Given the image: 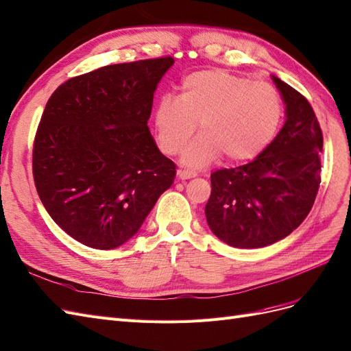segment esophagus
Masks as SVG:
<instances>
[{
	"mask_svg": "<svg viewBox=\"0 0 351 351\" xmlns=\"http://www.w3.org/2000/svg\"><path fill=\"white\" fill-rule=\"evenodd\" d=\"M177 176H178L180 180H187V178H191V177H196V173L189 171V170H178Z\"/></svg>",
	"mask_w": 351,
	"mask_h": 351,
	"instance_id": "34e87169",
	"label": "esophagus"
}]
</instances>
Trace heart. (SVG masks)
I'll return each mask as SVG.
<instances>
[{
  "label": "heart",
  "instance_id": "heart-1",
  "mask_svg": "<svg viewBox=\"0 0 351 351\" xmlns=\"http://www.w3.org/2000/svg\"><path fill=\"white\" fill-rule=\"evenodd\" d=\"M282 117L283 101L273 86L222 69L187 75L177 100L162 97L154 114L156 138L168 155L183 149L199 123L202 134L183 154V162L197 168L221 155L232 164L254 160L274 139Z\"/></svg>",
  "mask_w": 351,
  "mask_h": 351
}]
</instances>
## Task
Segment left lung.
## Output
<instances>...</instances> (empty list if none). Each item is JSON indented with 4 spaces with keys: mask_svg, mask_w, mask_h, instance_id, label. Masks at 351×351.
<instances>
[{
    "mask_svg": "<svg viewBox=\"0 0 351 351\" xmlns=\"http://www.w3.org/2000/svg\"><path fill=\"white\" fill-rule=\"evenodd\" d=\"M286 122L256 160L212 173L204 208L212 232L235 248L277 243L305 221L321 183L322 132L309 101L273 77Z\"/></svg>",
    "mask_w": 351,
    "mask_h": 351,
    "instance_id": "obj_1",
    "label": "left lung"
}]
</instances>
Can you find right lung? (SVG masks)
<instances>
[{
    "instance_id": "1",
    "label": "right lung",
    "mask_w": 351,
    "mask_h": 351,
    "mask_svg": "<svg viewBox=\"0 0 351 351\" xmlns=\"http://www.w3.org/2000/svg\"><path fill=\"white\" fill-rule=\"evenodd\" d=\"M171 56L116 64L71 78L47 100L33 143L45 209L78 243L113 250L134 237L170 189L176 164L148 128Z\"/></svg>"
}]
</instances>
